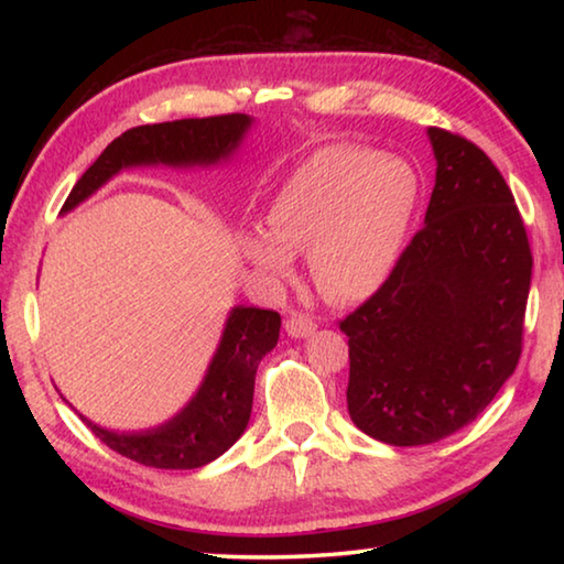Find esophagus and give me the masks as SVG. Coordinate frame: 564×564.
<instances>
[{
    "instance_id": "34e87169",
    "label": "esophagus",
    "mask_w": 564,
    "mask_h": 564,
    "mask_svg": "<svg viewBox=\"0 0 564 564\" xmlns=\"http://www.w3.org/2000/svg\"><path fill=\"white\" fill-rule=\"evenodd\" d=\"M316 328L318 323L308 316H303V313H291L289 321H285V330H289L291 338H308L311 333H316Z\"/></svg>"
}]
</instances>
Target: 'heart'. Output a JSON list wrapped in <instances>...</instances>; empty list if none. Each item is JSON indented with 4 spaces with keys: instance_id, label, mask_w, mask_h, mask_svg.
Here are the masks:
<instances>
[{
    "instance_id": "b5f03b06",
    "label": "heart",
    "mask_w": 564,
    "mask_h": 564,
    "mask_svg": "<svg viewBox=\"0 0 564 564\" xmlns=\"http://www.w3.org/2000/svg\"><path fill=\"white\" fill-rule=\"evenodd\" d=\"M415 206L417 176L403 159L323 147L273 194L269 234H243L238 251L273 289L295 281L293 256H308L311 279L328 301H366L393 275Z\"/></svg>"
}]
</instances>
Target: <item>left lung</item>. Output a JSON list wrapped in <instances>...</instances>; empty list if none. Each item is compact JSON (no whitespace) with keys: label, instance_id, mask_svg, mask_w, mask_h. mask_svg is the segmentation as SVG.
Returning <instances> with one entry per match:
<instances>
[{"label":"left lung","instance_id":"1","mask_svg":"<svg viewBox=\"0 0 564 564\" xmlns=\"http://www.w3.org/2000/svg\"><path fill=\"white\" fill-rule=\"evenodd\" d=\"M435 186L393 275L340 323L348 413L380 443L431 445L490 405L522 350L532 253L512 191L457 133L427 129Z\"/></svg>","mask_w":564,"mask_h":564}]
</instances>
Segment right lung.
<instances>
[{
    "label": "right lung",
    "instance_id": "right-lung-1",
    "mask_svg": "<svg viewBox=\"0 0 564 564\" xmlns=\"http://www.w3.org/2000/svg\"><path fill=\"white\" fill-rule=\"evenodd\" d=\"M251 127L253 117L248 113H226L129 129L84 171L64 202L62 214L74 212L123 169H208L226 164L241 149ZM279 330L281 316L275 311L234 305L202 386L174 417L147 431H109L82 413L79 417L101 443L133 463L161 470L204 467L243 435L251 420L256 370L265 352L279 343Z\"/></svg>",
    "mask_w": 564,
    "mask_h": 564
}]
</instances>
